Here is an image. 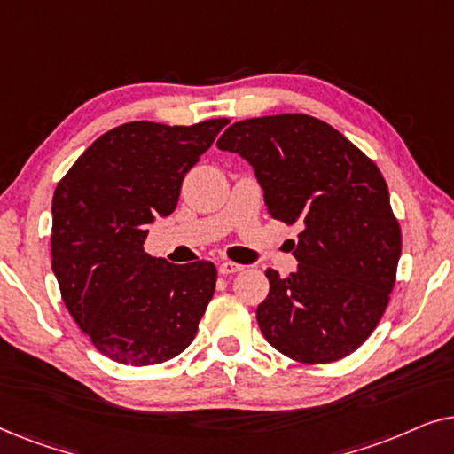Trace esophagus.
I'll list each match as a JSON object with an SVG mask.
<instances>
[{
    "label": "esophagus",
    "instance_id": "34e87169",
    "mask_svg": "<svg viewBox=\"0 0 454 454\" xmlns=\"http://www.w3.org/2000/svg\"><path fill=\"white\" fill-rule=\"evenodd\" d=\"M241 270H244V266L238 264V262H229V260H225V262L219 264V272L223 277L235 275V272H241Z\"/></svg>",
    "mask_w": 454,
    "mask_h": 454
}]
</instances>
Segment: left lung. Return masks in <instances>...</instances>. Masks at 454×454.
Returning a JSON list of instances; mask_svg holds the SVG:
<instances>
[{"mask_svg":"<svg viewBox=\"0 0 454 454\" xmlns=\"http://www.w3.org/2000/svg\"><path fill=\"white\" fill-rule=\"evenodd\" d=\"M216 146L254 167L272 219L300 225L297 270L269 269L256 309L264 339L295 362L331 364L374 333L401 258V227L372 159L339 129L303 114L254 117Z\"/></svg>","mask_w":454,"mask_h":454,"instance_id":"1","label":"left lung"}]
</instances>
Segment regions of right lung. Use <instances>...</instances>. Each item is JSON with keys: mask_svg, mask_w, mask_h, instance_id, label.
<instances>
[{"mask_svg": "<svg viewBox=\"0 0 454 454\" xmlns=\"http://www.w3.org/2000/svg\"><path fill=\"white\" fill-rule=\"evenodd\" d=\"M227 123H123L92 142L55 188L51 269L61 300L117 364H163L196 337L215 264L153 258L145 239L157 216L176 210L185 173Z\"/></svg>", "mask_w": 454, "mask_h": 454, "instance_id": "add662e5", "label": "right lung"}]
</instances>
